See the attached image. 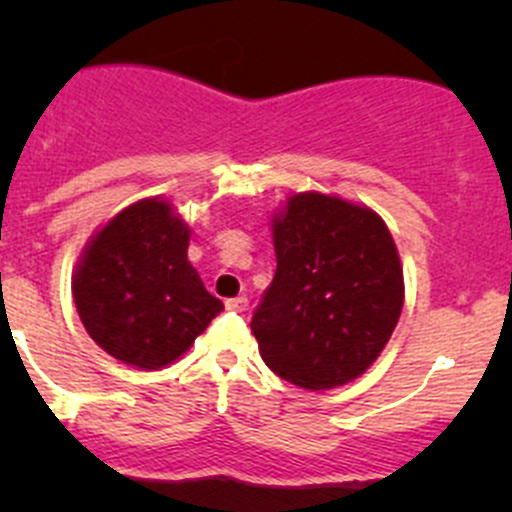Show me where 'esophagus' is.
<instances>
[{
  "instance_id": "1",
  "label": "esophagus",
  "mask_w": 512,
  "mask_h": 512,
  "mask_svg": "<svg viewBox=\"0 0 512 512\" xmlns=\"http://www.w3.org/2000/svg\"><path fill=\"white\" fill-rule=\"evenodd\" d=\"M227 309H232V312H247V307H250V299L247 297H232L225 302Z\"/></svg>"
}]
</instances>
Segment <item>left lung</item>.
Here are the masks:
<instances>
[{
    "label": "left lung",
    "instance_id": "obj_1",
    "mask_svg": "<svg viewBox=\"0 0 512 512\" xmlns=\"http://www.w3.org/2000/svg\"><path fill=\"white\" fill-rule=\"evenodd\" d=\"M277 272L252 314L265 364L302 389H334L384 352L404 307L389 227L366 205L297 193L272 218Z\"/></svg>",
    "mask_w": 512,
    "mask_h": 512
}]
</instances>
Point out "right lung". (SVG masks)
<instances>
[{
	"instance_id": "add662e5",
	"label": "right lung",
	"mask_w": 512,
	"mask_h": 512,
	"mask_svg": "<svg viewBox=\"0 0 512 512\" xmlns=\"http://www.w3.org/2000/svg\"><path fill=\"white\" fill-rule=\"evenodd\" d=\"M188 242V225L163 198L128 205L91 237L74 272V302L103 352L163 369L223 312L188 262Z\"/></svg>"
}]
</instances>
